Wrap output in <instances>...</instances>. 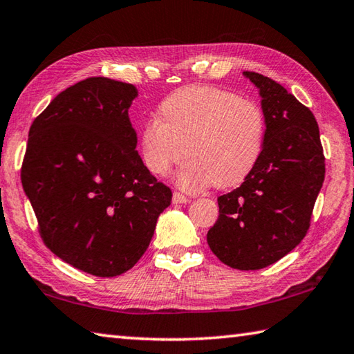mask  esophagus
I'll return each instance as SVG.
<instances>
[{
	"mask_svg": "<svg viewBox=\"0 0 354 354\" xmlns=\"http://www.w3.org/2000/svg\"><path fill=\"white\" fill-rule=\"evenodd\" d=\"M189 201V198L185 195H183L181 192H175V194H173V203H175V205H181V203H187Z\"/></svg>",
	"mask_w": 354,
	"mask_h": 354,
	"instance_id": "esophagus-1",
	"label": "esophagus"
}]
</instances>
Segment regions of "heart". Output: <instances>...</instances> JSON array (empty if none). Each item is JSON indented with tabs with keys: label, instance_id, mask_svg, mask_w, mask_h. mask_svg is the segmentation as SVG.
Instances as JSON below:
<instances>
[{
	"label": "heart",
	"instance_id": "heart-1",
	"mask_svg": "<svg viewBox=\"0 0 354 354\" xmlns=\"http://www.w3.org/2000/svg\"><path fill=\"white\" fill-rule=\"evenodd\" d=\"M140 134V156L149 173L167 176L183 156L178 184L200 190L209 184H242L259 164L267 118L253 100L212 86H187L170 93Z\"/></svg>",
	"mask_w": 354,
	"mask_h": 354
}]
</instances>
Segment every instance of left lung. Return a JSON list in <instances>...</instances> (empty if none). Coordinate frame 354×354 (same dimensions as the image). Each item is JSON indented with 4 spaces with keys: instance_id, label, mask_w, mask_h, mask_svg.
I'll return each mask as SVG.
<instances>
[{
    "instance_id": "8db88e82",
    "label": "left lung",
    "mask_w": 354,
    "mask_h": 354,
    "mask_svg": "<svg viewBox=\"0 0 354 354\" xmlns=\"http://www.w3.org/2000/svg\"><path fill=\"white\" fill-rule=\"evenodd\" d=\"M259 88L267 118L262 158L241 187L221 195L207 243L237 270H259L303 241L325 179L319 124L309 107L270 77L243 71Z\"/></svg>"
}]
</instances>
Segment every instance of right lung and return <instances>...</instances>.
Returning <instances> with one entry per match:
<instances>
[{
	"instance_id": "add662e5",
	"label": "right lung",
	"mask_w": 354,
	"mask_h": 354,
	"mask_svg": "<svg viewBox=\"0 0 354 354\" xmlns=\"http://www.w3.org/2000/svg\"><path fill=\"white\" fill-rule=\"evenodd\" d=\"M133 84L95 76L34 118L21 184L44 243L77 270L112 278L145 253L171 190L136 151Z\"/></svg>"
}]
</instances>
